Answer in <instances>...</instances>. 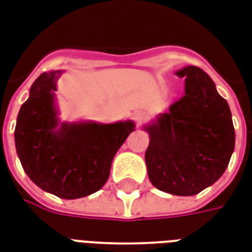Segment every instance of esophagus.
Listing matches in <instances>:
<instances>
[{
  "instance_id": "esophagus-1",
  "label": "esophagus",
  "mask_w": 252,
  "mask_h": 252,
  "mask_svg": "<svg viewBox=\"0 0 252 252\" xmlns=\"http://www.w3.org/2000/svg\"><path fill=\"white\" fill-rule=\"evenodd\" d=\"M133 120H135L136 126H141V124H144L145 121L148 120V115L143 111H137L133 113Z\"/></svg>"
}]
</instances>
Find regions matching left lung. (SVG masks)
Here are the masks:
<instances>
[{
    "instance_id": "1",
    "label": "left lung",
    "mask_w": 252,
    "mask_h": 252,
    "mask_svg": "<svg viewBox=\"0 0 252 252\" xmlns=\"http://www.w3.org/2000/svg\"><path fill=\"white\" fill-rule=\"evenodd\" d=\"M186 94L152 126H145L148 178L164 192L192 196L224 173L235 145L228 104L216 92L210 76L186 66Z\"/></svg>"
}]
</instances>
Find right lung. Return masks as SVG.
Here are the masks:
<instances>
[{
  "mask_svg": "<svg viewBox=\"0 0 252 252\" xmlns=\"http://www.w3.org/2000/svg\"><path fill=\"white\" fill-rule=\"evenodd\" d=\"M61 72L38 76L17 117L14 140L22 168L41 189L79 199L107 183L112 160L129 136L132 121L116 124H63L53 105Z\"/></svg>",
  "mask_w": 252,
  "mask_h": 252,
  "instance_id": "1",
  "label": "right lung"
}]
</instances>
